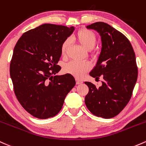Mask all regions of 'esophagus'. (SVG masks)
<instances>
[{
	"label": "esophagus",
	"mask_w": 146,
	"mask_h": 146,
	"mask_svg": "<svg viewBox=\"0 0 146 146\" xmlns=\"http://www.w3.org/2000/svg\"><path fill=\"white\" fill-rule=\"evenodd\" d=\"M82 81L80 80H79V79H76V84H82Z\"/></svg>",
	"instance_id": "esophagus-1"
}]
</instances>
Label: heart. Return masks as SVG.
Segmentation results:
<instances>
[{"mask_svg":"<svg viewBox=\"0 0 146 146\" xmlns=\"http://www.w3.org/2000/svg\"><path fill=\"white\" fill-rule=\"evenodd\" d=\"M75 38L84 48L91 50L94 48L96 44V36L91 30L87 29H81L75 35ZM70 40L65 39L61 46V53L63 56L66 55L67 51L70 47ZM90 63L87 62H78L72 61L64 67L65 72L71 74L78 78L84 77L85 73L91 69Z\"/></svg>","mask_w":146,"mask_h":146,"instance_id":"obj_1","label":"heart"}]
</instances>
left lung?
Returning a JSON list of instances; mask_svg holds the SVG:
<instances>
[{
	"label": "left lung",
	"instance_id": "8db88e82",
	"mask_svg": "<svg viewBox=\"0 0 146 146\" xmlns=\"http://www.w3.org/2000/svg\"><path fill=\"white\" fill-rule=\"evenodd\" d=\"M86 28L98 32L102 42L96 65L89 75L96 79L101 76L103 81L98 88L84 82L89 87L84 101L94 115L111 118L122 111L132 96L138 76L135 53L127 38L109 24L96 22Z\"/></svg>",
	"mask_w": 146,
	"mask_h": 146
}]
</instances>
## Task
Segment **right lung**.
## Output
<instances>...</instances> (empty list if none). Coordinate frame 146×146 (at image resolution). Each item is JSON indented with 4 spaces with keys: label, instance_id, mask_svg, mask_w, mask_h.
Returning a JSON list of instances; mask_svg holds the SVG:
<instances>
[{
    "label": "right lung",
    "instance_id": "1",
    "mask_svg": "<svg viewBox=\"0 0 146 146\" xmlns=\"http://www.w3.org/2000/svg\"><path fill=\"white\" fill-rule=\"evenodd\" d=\"M74 27L46 23L23 34L14 48L9 72L15 95L34 117L55 116L68 92L76 85L72 75H56L61 46ZM54 74L55 76H53Z\"/></svg>",
    "mask_w": 146,
    "mask_h": 146
}]
</instances>
